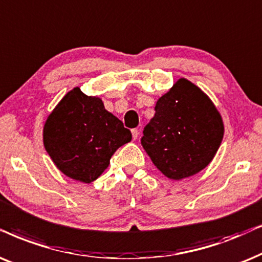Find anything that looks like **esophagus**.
Returning <instances> with one entry per match:
<instances>
[{
    "instance_id": "1",
    "label": "esophagus",
    "mask_w": 262,
    "mask_h": 262,
    "mask_svg": "<svg viewBox=\"0 0 262 262\" xmlns=\"http://www.w3.org/2000/svg\"><path fill=\"white\" fill-rule=\"evenodd\" d=\"M131 132H132V137H134V139H137L138 135H139V130H138V128H132Z\"/></svg>"
}]
</instances>
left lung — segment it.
Returning a JSON list of instances; mask_svg holds the SVG:
<instances>
[{
    "label": "left lung",
    "mask_w": 262,
    "mask_h": 262,
    "mask_svg": "<svg viewBox=\"0 0 262 262\" xmlns=\"http://www.w3.org/2000/svg\"><path fill=\"white\" fill-rule=\"evenodd\" d=\"M224 136L219 112L208 96L186 79L159 98L141 144L166 177L183 179L206 167Z\"/></svg>",
    "instance_id": "left-lung-1"
}]
</instances>
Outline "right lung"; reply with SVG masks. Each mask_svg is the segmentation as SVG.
<instances>
[{"label":"right lung","mask_w":262,"mask_h":262,"mask_svg":"<svg viewBox=\"0 0 262 262\" xmlns=\"http://www.w3.org/2000/svg\"><path fill=\"white\" fill-rule=\"evenodd\" d=\"M131 131L104 110L98 97L74 88L44 125L43 142L56 167L70 178L91 183L110 165L115 150L130 142Z\"/></svg>","instance_id":"add662e5"}]
</instances>
